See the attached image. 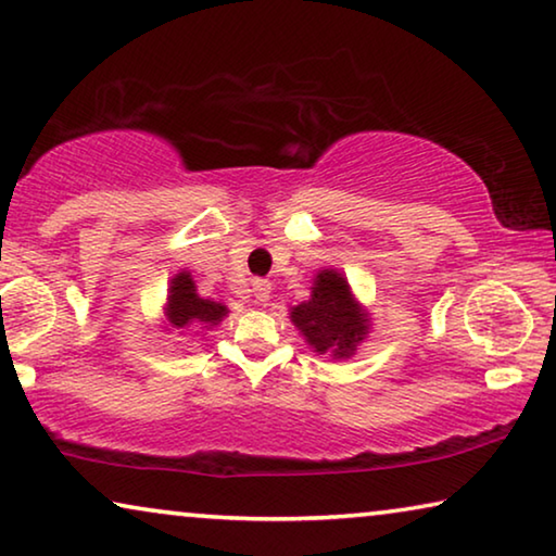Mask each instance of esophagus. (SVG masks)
<instances>
[{"label": "esophagus", "mask_w": 556, "mask_h": 556, "mask_svg": "<svg viewBox=\"0 0 556 556\" xmlns=\"http://www.w3.org/2000/svg\"><path fill=\"white\" fill-rule=\"evenodd\" d=\"M253 295H255V301H258V303H268V298H270V283H268V280L255 278L253 280Z\"/></svg>", "instance_id": "obj_1"}]
</instances>
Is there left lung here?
Listing matches in <instances>:
<instances>
[{"label":"left lung","instance_id":"left-lung-1","mask_svg":"<svg viewBox=\"0 0 556 556\" xmlns=\"http://www.w3.org/2000/svg\"><path fill=\"white\" fill-rule=\"evenodd\" d=\"M290 320L303 332L313 353L330 355L336 361L355 355L357 345L370 330V318L350 293L343 273L332 268L315 276L311 301L295 305L290 311Z\"/></svg>","mask_w":556,"mask_h":556}]
</instances>
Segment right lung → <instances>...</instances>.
<instances>
[{
	"instance_id": "right-lung-1",
	"label": "right lung",
	"mask_w": 556,
	"mask_h": 556,
	"mask_svg": "<svg viewBox=\"0 0 556 556\" xmlns=\"http://www.w3.org/2000/svg\"><path fill=\"white\" fill-rule=\"evenodd\" d=\"M228 307L208 298H201L195 293V283L189 270L176 273L168 286V301H166V318L170 328H208L218 326L226 318Z\"/></svg>"
}]
</instances>
